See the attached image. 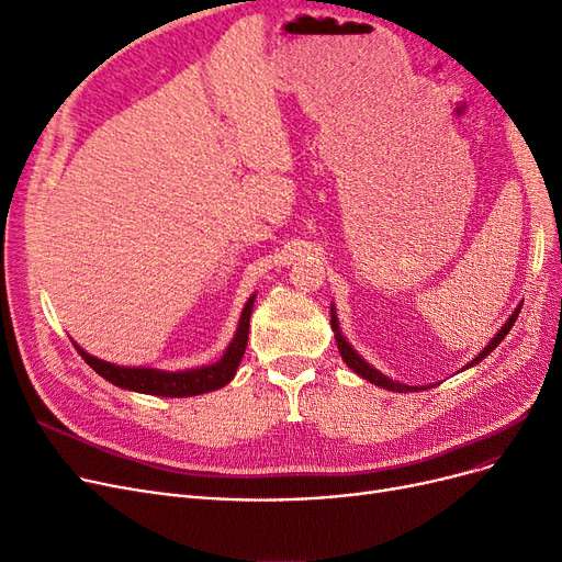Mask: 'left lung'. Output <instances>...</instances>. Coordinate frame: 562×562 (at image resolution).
Returning <instances> with one entry per match:
<instances>
[{"mask_svg":"<svg viewBox=\"0 0 562 562\" xmlns=\"http://www.w3.org/2000/svg\"><path fill=\"white\" fill-rule=\"evenodd\" d=\"M520 307L522 304H518L516 307V312L508 316V321L504 323L502 326V330L490 339L487 342V347L475 356V359L467 366V368H471V366H475V363H481L485 356L492 351V349H497V345L502 342V339L508 335V330L514 328V323H516V318H518V314H520ZM330 326H333V333H335V339H337V349H339V353H342V359H345V363L356 372V375H361L363 380H368V382H372L375 386H384V389H389V391H401V394H405V391H422V389H427V386H407V384H401V382H394V380H389L386 375H382L380 370H375L372 368L370 363H366L359 353L353 351V347L347 342L345 339V335H342V330H339V323H337V314H335V310L330 307Z\"/></svg>","mask_w":562,"mask_h":562,"instance_id":"8db88e82","label":"left lung"}]
</instances>
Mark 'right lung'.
<instances>
[{"mask_svg":"<svg viewBox=\"0 0 562 562\" xmlns=\"http://www.w3.org/2000/svg\"><path fill=\"white\" fill-rule=\"evenodd\" d=\"M255 295L248 297L246 307L239 318V328L236 335L225 349L223 359L213 366H201L192 370H178V372H166L157 368H126V366H114L108 361H100L95 356L83 351L79 345L75 349L81 353V359L87 361L100 378H105L114 386H122L128 391H138V394L149 396H166V398H187V396H199L206 394V391H215L225 386L234 380L236 368H239L244 351L248 345V328H250V312H252Z\"/></svg>","mask_w":562,"mask_h":562,"instance_id":"add662e5","label":"right lung"}]
</instances>
